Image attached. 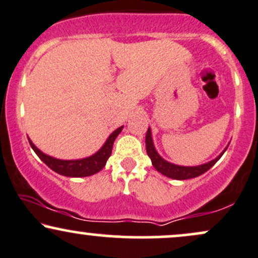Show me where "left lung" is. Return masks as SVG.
<instances>
[{"instance_id":"left-lung-1","label":"left lung","mask_w":258,"mask_h":258,"mask_svg":"<svg viewBox=\"0 0 258 258\" xmlns=\"http://www.w3.org/2000/svg\"><path fill=\"white\" fill-rule=\"evenodd\" d=\"M146 148H147V154L152 160L153 166L155 167L156 171H159L160 173H162L164 176L168 177V178L173 179H189V178H195V177L200 176V174L205 173L207 170H210L218 160L221 159V156L223 155V153L226 152V149L222 152L217 158L211 160V161L206 162V164L199 165V166H179V165L171 164V162L166 161L159 155V153L156 152L155 147H154L153 138H152V130L150 127L148 128L147 136H146Z\"/></svg>"}]
</instances>
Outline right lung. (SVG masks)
I'll return each instance as SVG.
<instances>
[{
	"label": "right lung",
	"instance_id": "1",
	"mask_svg": "<svg viewBox=\"0 0 258 258\" xmlns=\"http://www.w3.org/2000/svg\"><path fill=\"white\" fill-rule=\"evenodd\" d=\"M122 128L123 126L115 130L109 136L108 139H106L104 146L100 148L96 154L88 156V158L79 160H59L52 158V156L46 155L40 149H37L30 139H29V143H30L34 152L37 154L38 158L42 160L44 164L51 168V170L54 171V172L67 177H87L99 172L105 166L106 160L111 155L112 144H114L115 138L119 136V133L122 131Z\"/></svg>",
	"mask_w": 258,
	"mask_h": 258
}]
</instances>
